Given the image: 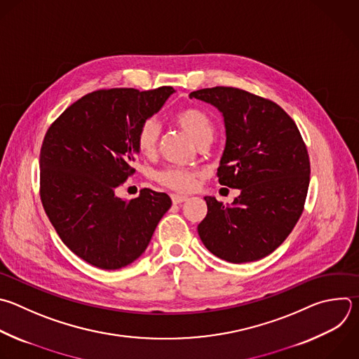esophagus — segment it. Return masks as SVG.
<instances>
[{
    "mask_svg": "<svg viewBox=\"0 0 359 359\" xmlns=\"http://www.w3.org/2000/svg\"><path fill=\"white\" fill-rule=\"evenodd\" d=\"M170 197H172L173 204H180V203H184V201L189 200L187 196H182V194H172Z\"/></svg>",
    "mask_w": 359,
    "mask_h": 359,
    "instance_id": "obj_1",
    "label": "esophagus"
}]
</instances>
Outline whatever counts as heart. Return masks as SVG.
Here are the masks:
<instances>
[{
	"mask_svg": "<svg viewBox=\"0 0 359 359\" xmlns=\"http://www.w3.org/2000/svg\"><path fill=\"white\" fill-rule=\"evenodd\" d=\"M175 121L200 145L210 142L214 135V124L210 115L197 107H187L175 114ZM159 138V126L155 119H147L137 131V147L142 155H152ZM156 180L172 190L187 191L193 189L197 173L189 169L172 166L159 170L155 175Z\"/></svg>",
	"mask_w": 359,
	"mask_h": 359,
	"instance_id": "b5f03b06",
	"label": "heart"
}]
</instances>
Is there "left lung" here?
<instances>
[{"label": "left lung", "instance_id": "8db88e82", "mask_svg": "<svg viewBox=\"0 0 359 359\" xmlns=\"http://www.w3.org/2000/svg\"><path fill=\"white\" fill-rule=\"evenodd\" d=\"M189 97L222 114L225 147L217 176L219 184L241 190L231 205L204 197L200 240L231 264L262 259L286 240L304 208L310 161L297 126L276 102L235 87Z\"/></svg>", "mask_w": 359, "mask_h": 359}]
</instances>
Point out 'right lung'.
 I'll use <instances>...</instances> for the list:
<instances>
[{
	"mask_svg": "<svg viewBox=\"0 0 359 359\" xmlns=\"http://www.w3.org/2000/svg\"><path fill=\"white\" fill-rule=\"evenodd\" d=\"M109 88L86 94L49 127L41 149V200L65 245L87 264L121 269L148 248L170 208L166 193L142 189L133 200L115 189L135 169L137 131L175 93Z\"/></svg>",
	"mask_w": 359,
	"mask_h": 359,
	"instance_id": "right-lung-1",
	"label": "right lung"
}]
</instances>
